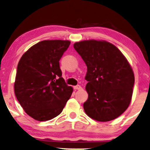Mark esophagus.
<instances>
[{
	"instance_id": "obj_1",
	"label": "esophagus",
	"mask_w": 150,
	"mask_h": 150,
	"mask_svg": "<svg viewBox=\"0 0 150 150\" xmlns=\"http://www.w3.org/2000/svg\"><path fill=\"white\" fill-rule=\"evenodd\" d=\"M82 88H81V86L80 85H77L75 86H74V89L75 90H81Z\"/></svg>"
}]
</instances>
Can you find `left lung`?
<instances>
[{
  "instance_id": "8db88e82",
  "label": "left lung",
  "mask_w": 150,
  "mask_h": 150,
  "mask_svg": "<svg viewBox=\"0 0 150 150\" xmlns=\"http://www.w3.org/2000/svg\"><path fill=\"white\" fill-rule=\"evenodd\" d=\"M73 47L87 66L85 112L98 121L117 118L127 108L132 96L134 75L128 62L115 45L105 41L84 40Z\"/></svg>"
}]
</instances>
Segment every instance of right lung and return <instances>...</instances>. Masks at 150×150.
I'll return each mask as SVG.
<instances>
[{"label":"right lung","instance_id":"1","mask_svg":"<svg viewBox=\"0 0 150 150\" xmlns=\"http://www.w3.org/2000/svg\"><path fill=\"white\" fill-rule=\"evenodd\" d=\"M70 41L44 40L25 53L17 67L16 97L25 112L37 121L51 120L62 112L73 93L62 77L59 59Z\"/></svg>","mask_w":150,"mask_h":150}]
</instances>
